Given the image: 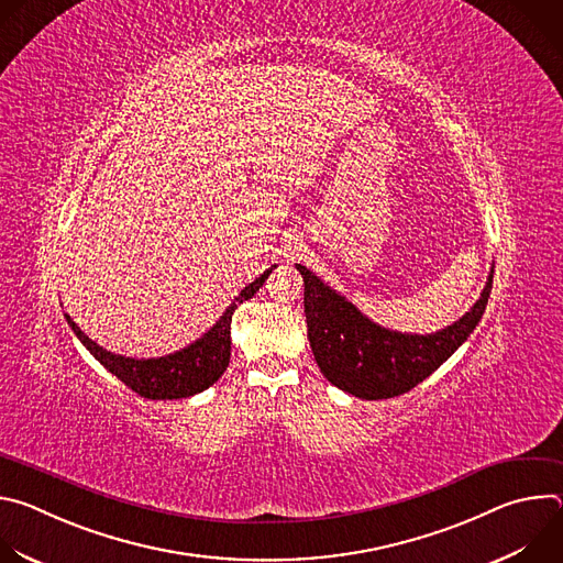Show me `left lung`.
I'll return each instance as SVG.
<instances>
[{
	"label": "left lung",
	"instance_id": "8db88e82",
	"mask_svg": "<svg viewBox=\"0 0 563 563\" xmlns=\"http://www.w3.org/2000/svg\"><path fill=\"white\" fill-rule=\"evenodd\" d=\"M296 269L305 283L307 339L320 372L339 389L365 400L406 394L439 369L478 325L495 276L493 265L481 298L456 323L423 336L372 323L307 267L296 265Z\"/></svg>",
	"mask_w": 563,
	"mask_h": 563
}]
</instances>
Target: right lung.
<instances>
[{
    "instance_id": "obj_1",
    "label": "right lung",
    "mask_w": 563,
    "mask_h": 563,
    "mask_svg": "<svg viewBox=\"0 0 563 563\" xmlns=\"http://www.w3.org/2000/svg\"><path fill=\"white\" fill-rule=\"evenodd\" d=\"M274 267L276 265H272L254 283H250L243 291H240L233 298V302L224 309V313L216 320V325L207 334H202L196 343L187 345L180 352L159 356V358H129V356L107 352L79 330L68 313L64 316L75 336L82 341V345L96 356V361H100L111 374H115L135 394L153 400L187 398L207 389L224 374L231 358V316L240 302L250 300L263 287V283L267 280Z\"/></svg>"
}]
</instances>
